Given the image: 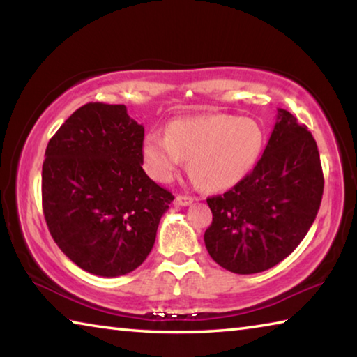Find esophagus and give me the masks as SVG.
Returning a JSON list of instances; mask_svg holds the SVG:
<instances>
[{
  "mask_svg": "<svg viewBox=\"0 0 357 357\" xmlns=\"http://www.w3.org/2000/svg\"><path fill=\"white\" fill-rule=\"evenodd\" d=\"M193 203V198L192 197H184V195H178L174 198V204L176 206H189V204Z\"/></svg>",
  "mask_w": 357,
  "mask_h": 357,
  "instance_id": "esophagus-1",
  "label": "esophagus"
}]
</instances>
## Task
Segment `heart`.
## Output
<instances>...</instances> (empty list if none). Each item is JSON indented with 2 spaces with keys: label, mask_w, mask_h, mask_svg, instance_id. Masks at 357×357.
Returning <instances> with one entry per match:
<instances>
[{
  "label": "heart",
  "mask_w": 357,
  "mask_h": 357,
  "mask_svg": "<svg viewBox=\"0 0 357 357\" xmlns=\"http://www.w3.org/2000/svg\"><path fill=\"white\" fill-rule=\"evenodd\" d=\"M266 134L252 118L208 114L176 119L165 137L148 134L143 140V162L148 174L168 183L189 160L190 176L206 190H227L249 173L261 155Z\"/></svg>",
  "instance_id": "heart-1"
}]
</instances>
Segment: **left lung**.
<instances>
[{"instance_id": "8db88e82", "label": "left lung", "mask_w": 357, "mask_h": 357, "mask_svg": "<svg viewBox=\"0 0 357 357\" xmlns=\"http://www.w3.org/2000/svg\"><path fill=\"white\" fill-rule=\"evenodd\" d=\"M324 178L315 138L279 108L261 159L223 195L208 198L213 223L204 244L217 264L257 274L285 259L309 231Z\"/></svg>"}]
</instances>
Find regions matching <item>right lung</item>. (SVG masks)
<instances>
[{
	"label": "right lung",
	"instance_id": "right-lung-1",
	"mask_svg": "<svg viewBox=\"0 0 357 357\" xmlns=\"http://www.w3.org/2000/svg\"><path fill=\"white\" fill-rule=\"evenodd\" d=\"M144 128L126 105L91 102L58 129L42 165V208L59 249L86 273L118 277L153 249L174 197L143 165Z\"/></svg>",
	"mask_w": 357,
	"mask_h": 357
}]
</instances>
